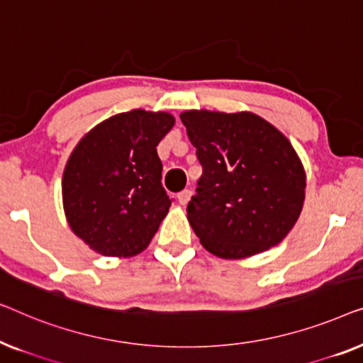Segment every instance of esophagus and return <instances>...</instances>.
<instances>
[{
  "instance_id": "34e87169",
  "label": "esophagus",
  "mask_w": 363,
  "mask_h": 363,
  "mask_svg": "<svg viewBox=\"0 0 363 363\" xmlns=\"http://www.w3.org/2000/svg\"><path fill=\"white\" fill-rule=\"evenodd\" d=\"M192 192L189 191V189H184L182 192H179V196H177V199H179V202L182 203V206H186V203L189 202V199H191Z\"/></svg>"
}]
</instances>
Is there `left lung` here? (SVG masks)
<instances>
[{
  "mask_svg": "<svg viewBox=\"0 0 363 363\" xmlns=\"http://www.w3.org/2000/svg\"><path fill=\"white\" fill-rule=\"evenodd\" d=\"M202 176L187 206L201 243L220 258L274 247L298 220L306 174L291 143L253 113L181 115Z\"/></svg>",
  "mask_w": 363,
  "mask_h": 363,
  "instance_id": "8db88e82",
  "label": "left lung"
}]
</instances>
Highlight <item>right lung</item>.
Returning <instances> with one entry per match:
<instances>
[{
	"mask_svg": "<svg viewBox=\"0 0 363 363\" xmlns=\"http://www.w3.org/2000/svg\"><path fill=\"white\" fill-rule=\"evenodd\" d=\"M174 116L133 110L101 121L82 138L62 177L69 225L105 257L143 252L172 199L162 187L156 146Z\"/></svg>",
	"mask_w": 363,
	"mask_h": 363,
	"instance_id": "add662e5",
	"label": "right lung"
}]
</instances>
